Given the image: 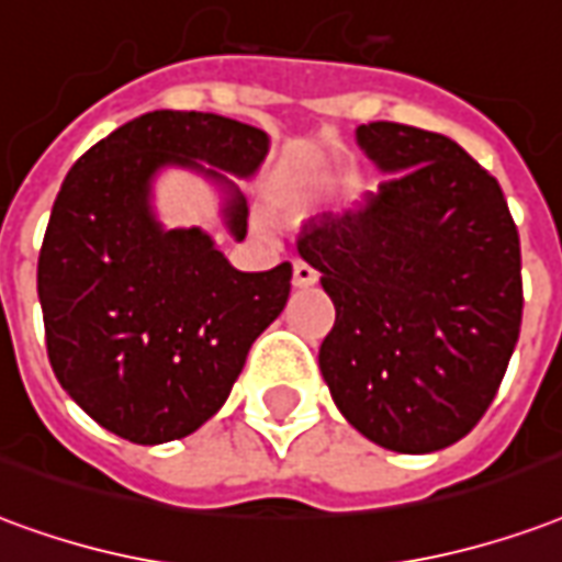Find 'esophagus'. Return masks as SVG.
<instances>
[{
	"mask_svg": "<svg viewBox=\"0 0 562 562\" xmlns=\"http://www.w3.org/2000/svg\"><path fill=\"white\" fill-rule=\"evenodd\" d=\"M292 282L294 289H310V285H315L318 282V273H315L306 261H294V270H292Z\"/></svg>",
	"mask_w": 562,
	"mask_h": 562,
	"instance_id": "esophagus-1",
	"label": "esophagus"
}]
</instances>
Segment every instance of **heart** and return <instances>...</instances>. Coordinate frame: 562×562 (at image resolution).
Wrapping results in <instances>:
<instances>
[{"label":"heart","mask_w":562,"mask_h":562,"mask_svg":"<svg viewBox=\"0 0 562 562\" xmlns=\"http://www.w3.org/2000/svg\"><path fill=\"white\" fill-rule=\"evenodd\" d=\"M327 190H330V181H324V184L310 187V190H301V193H294V196H289L285 207H289V211H294V214H303V211H310V207L318 205Z\"/></svg>","instance_id":"heart-1"}]
</instances>
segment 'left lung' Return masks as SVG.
Segmentation results:
<instances>
[{
    "instance_id": "8db88e82",
    "label": "left lung",
    "mask_w": 562,
    "mask_h": 562,
    "mask_svg": "<svg viewBox=\"0 0 562 562\" xmlns=\"http://www.w3.org/2000/svg\"><path fill=\"white\" fill-rule=\"evenodd\" d=\"M355 136L390 178L297 240L336 306L318 366L363 438L443 450L488 411L518 342V228L501 184L450 136L396 122Z\"/></svg>"
}]
</instances>
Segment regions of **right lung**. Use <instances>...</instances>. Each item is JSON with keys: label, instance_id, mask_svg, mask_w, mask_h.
Instances as JSON below:
<instances>
[{"label": "right lung", "instance_id": "right-lung-1", "mask_svg": "<svg viewBox=\"0 0 562 562\" xmlns=\"http://www.w3.org/2000/svg\"><path fill=\"white\" fill-rule=\"evenodd\" d=\"M270 136L214 112L154 110L91 145L53 202L37 256L47 355L68 396L103 429L154 447L223 408L249 345L285 310L292 265L244 273L199 226L166 228L154 181L207 178L223 223L247 235V199Z\"/></svg>", "mask_w": 562, "mask_h": 562}]
</instances>
